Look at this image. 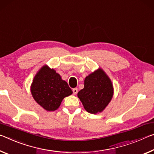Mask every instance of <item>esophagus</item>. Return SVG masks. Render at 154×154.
Returning <instances> with one entry per match:
<instances>
[{
  "instance_id": "esophagus-1",
  "label": "esophagus",
  "mask_w": 154,
  "mask_h": 154,
  "mask_svg": "<svg viewBox=\"0 0 154 154\" xmlns=\"http://www.w3.org/2000/svg\"><path fill=\"white\" fill-rule=\"evenodd\" d=\"M72 91H73V93H74V95L77 94V93H78V89H77V88H74V89H73Z\"/></svg>"
}]
</instances>
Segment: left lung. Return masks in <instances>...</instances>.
Segmentation results:
<instances>
[{"mask_svg":"<svg viewBox=\"0 0 154 154\" xmlns=\"http://www.w3.org/2000/svg\"><path fill=\"white\" fill-rule=\"evenodd\" d=\"M84 84V89L78 93V97L85 109L91 114L102 112L113 95L111 80L99 68L85 78Z\"/></svg>","mask_w":154,"mask_h":154,"instance_id":"8db88e82","label":"left lung"}]
</instances>
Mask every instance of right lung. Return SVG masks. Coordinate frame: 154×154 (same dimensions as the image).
<instances>
[{
  "label": "right lung",
  "mask_w": 154,
  "mask_h": 154,
  "mask_svg": "<svg viewBox=\"0 0 154 154\" xmlns=\"http://www.w3.org/2000/svg\"><path fill=\"white\" fill-rule=\"evenodd\" d=\"M31 91L37 104L48 111L56 110L63 98L72 94L67 82L47 65L43 66L35 75Z\"/></svg>",
  "instance_id": "add662e5"
}]
</instances>
